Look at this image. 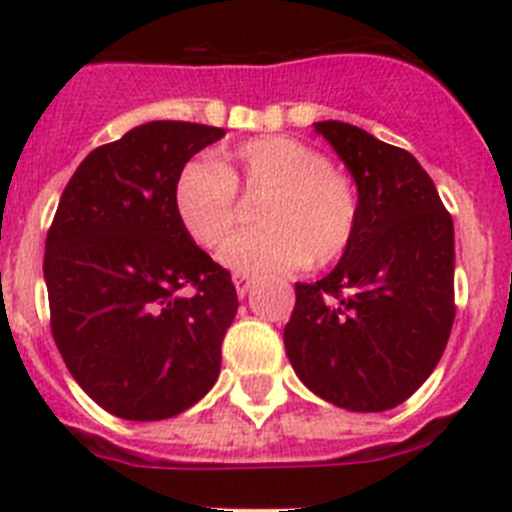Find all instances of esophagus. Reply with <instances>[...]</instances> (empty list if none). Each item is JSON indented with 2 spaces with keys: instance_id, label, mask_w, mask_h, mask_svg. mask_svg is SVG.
I'll use <instances>...</instances> for the list:
<instances>
[{
  "instance_id": "esophagus-1",
  "label": "esophagus",
  "mask_w": 512,
  "mask_h": 512,
  "mask_svg": "<svg viewBox=\"0 0 512 512\" xmlns=\"http://www.w3.org/2000/svg\"><path fill=\"white\" fill-rule=\"evenodd\" d=\"M233 282H235V292H238V297H246L253 287V279L243 277V274H235Z\"/></svg>"
}]
</instances>
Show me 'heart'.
<instances>
[{"label":"heart","mask_w":512,"mask_h":512,"mask_svg":"<svg viewBox=\"0 0 512 512\" xmlns=\"http://www.w3.org/2000/svg\"><path fill=\"white\" fill-rule=\"evenodd\" d=\"M235 187L264 194L261 230L235 235L220 261L241 274L325 266L351 246L359 220L354 187L315 148L287 135H264L223 153L217 164L189 161L174 179V212L189 238L215 248L235 228Z\"/></svg>","instance_id":"b5f03b06"}]
</instances>
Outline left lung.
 Returning a JSON list of instances; mask_svg holds the SVG:
<instances>
[{
	"label": "left lung",
	"mask_w": 512,
	"mask_h": 512,
	"mask_svg": "<svg viewBox=\"0 0 512 512\" xmlns=\"http://www.w3.org/2000/svg\"><path fill=\"white\" fill-rule=\"evenodd\" d=\"M359 192L336 269L295 284L284 328L307 390L351 413L408 400L441 361L454 325V223L413 153L338 120L312 122Z\"/></svg>",
	"instance_id": "1"
}]
</instances>
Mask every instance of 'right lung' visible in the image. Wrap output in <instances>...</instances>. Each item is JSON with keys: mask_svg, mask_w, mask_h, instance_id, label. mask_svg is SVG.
I'll return each instance as SVG.
<instances>
[{"mask_svg": "<svg viewBox=\"0 0 512 512\" xmlns=\"http://www.w3.org/2000/svg\"><path fill=\"white\" fill-rule=\"evenodd\" d=\"M223 135L197 122L138 125L94 148L58 202L43 261L53 338L81 390L117 418H174L220 374L238 295L182 228L171 192Z\"/></svg>", "mask_w": 512, "mask_h": 512, "instance_id": "obj_1", "label": "right lung"}]
</instances>
